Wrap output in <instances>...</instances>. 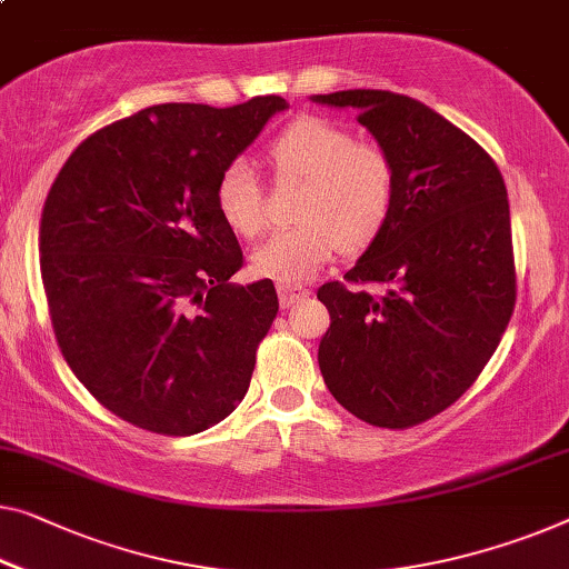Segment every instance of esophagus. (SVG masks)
<instances>
[{"label":"esophagus","instance_id":"1","mask_svg":"<svg viewBox=\"0 0 569 569\" xmlns=\"http://www.w3.org/2000/svg\"><path fill=\"white\" fill-rule=\"evenodd\" d=\"M309 296V288H301V286H278V301H281V307L288 309L293 307V303L303 301Z\"/></svg>","mask_w":569,"mask_h":569}]
</instances>
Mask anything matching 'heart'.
Masks as SVG:
<instances>
[{
  "mask_svg": "<svg viewBox=\"0 0 569 569\" xmlns=\"http://www.w3.org/2000/svg\"><path fill=\"white\" fill-rule=\"evenodd\" d=\"M268 156L281 176L307 181L299 207L303 224L276 232L252 252V268L276 283L311 281L339 248L366 250L391 217V160L327 117L303 114L286 124L268 146ZM217 207L224 222L244 237L266 227L262 191L248 160H232L219 176Z\"/></svg>",
  "mask_w": 569,
  "mask_h": 569,
  "instance_id": "obj_1",
  "label": "heart"
}]
</instances>
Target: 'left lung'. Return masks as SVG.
I'll return each mask as SVG.
<instances>
[{"mask_svg":"<svg viewBox=\"0 0 569 569\" xmlns=\"http://www.w3.org/2000/svg\"><path fill=\"white\" fill-rule=\"evenodd\" d=\"M358 109L393 166L391 217L345 278L383 296L325 283L319 370L355 417L386 429L421 423L480 376L516 301L511 211L493 158L411 97L378 89L313 94Z\"/></svg>","mask_w":569,"mask_h":569,"instance_id":"left-lung-1","label":"left lung"}]
</instances>
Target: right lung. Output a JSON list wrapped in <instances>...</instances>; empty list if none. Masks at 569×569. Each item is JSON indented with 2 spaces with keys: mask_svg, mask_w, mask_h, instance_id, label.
Segmentation results:
<instances>
[{
  "mask_svg": "<svg viewBox=\"0 0 569 569\" xmlns=\"http://www.w3.org/2000/svg\"><path fill=\"white\" fill-rule=\"evenodd\" d=\"M288 109L156 104L71 152L40 219V273L68 368L134 427L189 437L230 417L278 313L270 278L240 286L219 176Z\"/></svg>",
  "mask_w": 569,
  "mask_h": 569,
  "instance_id": "right-lung-1",
  "label": "right lung"
}]
</instances>
